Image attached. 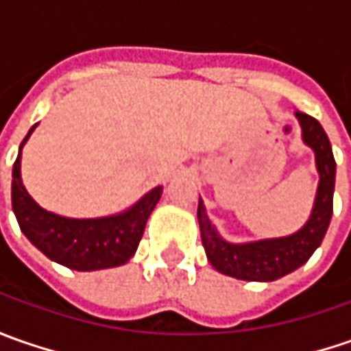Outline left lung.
I'll use <instances>...</instances> for the list:
<instances>
[{"mask_svg": "<svg viewBox=\"0 0 351 351\" xmlns=\"http://www.w3.org/2000/svg\"><path fill=\"white\" fill-rule=\"evenodd\" d=\"M295 117L301 125L303 142L315 152L317 162L318 187L311 217L297 232L289 236L236 244L219 234L217 226L207 217L203 199H199L197 219L203 248L210 265L224 276L242 281H276L308 262V258L322 244V238L328 230L336 182V162L330 141L317 119L301 111H295Z\"/></svg>", "mask_w": 351, "mask_h": 351, "instance_id": "8db88e82", "label": "left lung"}]
</instances>
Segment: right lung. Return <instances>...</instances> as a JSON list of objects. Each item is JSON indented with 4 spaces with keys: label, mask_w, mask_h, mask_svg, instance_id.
<instances>
[{
    "label": "right lung",
    "mask_w": 351,
    "mask_h": 351,
    "mask_svg": "<svg viewBox=\"0 0 351 351\" xmlns=\"http://www.w3.org/2000/svg\"><path fill=\"white\" fill-rule=\"evenodd\" d=\"M36 125L21 142L19 154L13 164L11 203L21 232L48 260L75 271H97L127 263L138 248L146 221L162 197V185L150 189L123 213L109 217L70 219L43 209L27 193L21 180V152Z\"/></svg>",
    "instance_id": "add662e5"
}]
</instances>
